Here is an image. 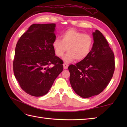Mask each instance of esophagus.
<instances>
[{
    "instance_id": "34e87169",
    "label": "esophagus",
    "mask_w": 127,
    "mask_h": 127,
    "mask_svg": "<svg viewBox=\"0 0 127 127\" xmlns=\"http://www.w3.org/2000/svg\"><path fill=\"white\" fill-rule=\"evenodd\" d=\"M63 68L64 69H67L68 68V64L66 63H64L63 64Z\"/></svg>"
}]
</instances>
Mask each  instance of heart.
<instances>
[{
  "mask_svg": "<svg viewBox=\"0 0 127 127\" xmlns=\"http://www.w3.org/2000/svg\"><path fill=\"white\" fill-rule=\"evenodd\" d=\"M93 44V38L91 35L70 29L62 34V40L56 38L54 40L53 47L56 55L58 57L63 56L68 50L63 59L66 63H70L75 59L80 61L87 58Z\"/></svg>",
  "mask_w": 127,
  "mask_h": 127,
  "instance_id": "1",
  "label": "heart"
}]
</instances>
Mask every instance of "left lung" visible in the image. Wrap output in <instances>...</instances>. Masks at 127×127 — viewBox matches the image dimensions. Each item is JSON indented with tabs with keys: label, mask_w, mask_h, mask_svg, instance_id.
<instances>
[{
	"label": "left lung",
	"mask_w": 127,
	"mask_h": 127,
	"mask_svg": "<svg viewBox=\"0 0 127 127\" xmlns=\"http://www.w3.org/2000/svg\"><path fill=\"white\" fill-rule=\"evenodd\" d=\"M94 44L86 58L70 65V82L77 95L83 98L100 94L111 81L115 70L114 54L98 30L92 33Z\"/></svg>",
	"instance_id": "8db88e82"
}]
</instances>
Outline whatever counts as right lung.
<instances>
[{"instance_id":"obj_1","label":"right lung","mask_w":127,"mask_h":127,"mask_svg":"<svg viewBox=\"0 0 127 127\" xmlns=\"http://www.w3.org/2000/svg\"><path fill=\"white\" fill-rule=\"evenodd\" d=\"M55 27V23L33 24L16 44L13 72L21 88L31 95L47 94L63 71V61L53 47Z\"/></svg>"}]
</instances>
